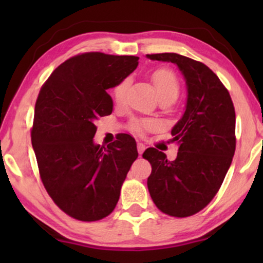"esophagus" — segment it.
Listing matches in <instances>:
<instances>
[{
	"label": "esophagus",
	"instance_id": "obj_1",
	"mask_svg": "<svg viewBox=\"0 0 263 263\" xmlns=\"http://www.w3.org/2000/svg\"><path fill=\"white\" fill-rule=\"evenodd\" d=\"M145 145H143V143H141V142H139L138 143V152H139V154H142L143 153V151H145Z\"/></svg>",
	"mask_w": 263,
	"mask_h": 263
}]
</instances>
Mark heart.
<instances>
[{
    "label": "heart",
    "instance_id": "obj_1",
    "mask_svg": "<svg viewBox=\"0 0 263 263\" xmlns=\"http://www.w3.org/2000/svg\"><path fill=\"white\" fill-rule=\"evenodd\" d=\"M153 82L156 85L158 96L159 98H164V97H167V98L176 99L178 97L179 93V84L178 79L176 77V74L170 69H166V68H161V69H158L154 71L153 74ZM130 85V79L125 78L122 80L120 84L115 86L112 95L114 98L117 103H122L125 98V93H127V89ZM153 123L151 122H138V123L134 124V129L136 132H142L147 128H152Z\"/></svg>",
    "mask_w": 263,
    "mask_h": 263
}]
</instances>
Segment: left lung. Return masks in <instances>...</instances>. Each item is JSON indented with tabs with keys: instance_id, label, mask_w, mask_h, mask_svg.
Listing matches in <instances>:
<instances>
[{
	"instance_id": "left-lung-1",
	"label": "left lung",
	"mask_w": 263,
	"mask_h": 263,
	"mask_svg": "<svg viewBox=\"0 0 263 263\" xmlns=\"http://www.w3.org/2000/svg\"><path fill=\"white\" fill-rule=\"evenodd\" d=\"M178 67L186 87L184 112L174 125L177 158L153 147L142 157L152 165L147 179L156 206L171 217L200 212L218 193L236 149V114L231 97L219 78L203 63L174 52L146 55Z\"/></svg>"
}]
</instances>
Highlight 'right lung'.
Masks as SVG:
<instances>
[{"instance_id":"right-lung-1","label":"right lung","mask_w":263,"mask_h":263,"mask_svg":"<svg viewBox=\"0 0 263 263\" xmlns=\"http://www.w3.org/2000/svg\"><path fill=\"white\" fill-rule=\"evenodd\" d=\"M138 64L136 56L82 53L57 67L39 92L31 133L39 174L53 202L78 220H100L115 210L139 156L128 134L106 147L93 140L96 121L112 112L107 89Z\"/></svg>"}]
</instances>
